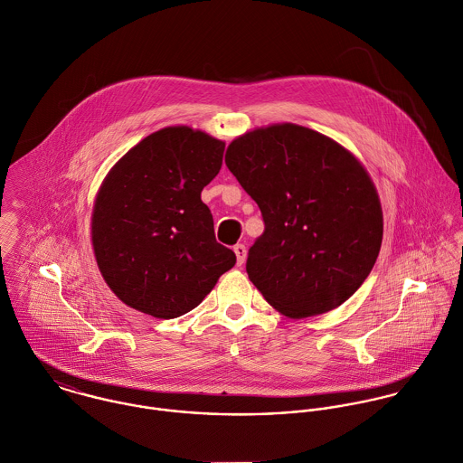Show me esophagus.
<instances>
[{"label": "esophagus", "instance_id": "1", "mask_svg": "<svg viewBox=\"0 0 463 463\" xmlns=\"http://www.w3.org/2000/svg\"><path fill=\"white\" fill-rule=\"evenodd\" d=\"M234 254H236L238 267H241V265L245 263V260H247V247H245V245H241V243L234 245Z\"/></svg>", "mask_w": 463, "mask_h": 463}]
</instances>
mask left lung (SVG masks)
I'll use <instances>...</instances> for the list:
<instances>
[{
    "mask_svg": "<svg viewBox=\"0 0 463 463\" xmlns=\"http://www.w3.org/2000/svg\"><path fill=\"white\" fill-rule=\"evenodd\" d=\"M225 165L265 222L247 274L282 315L327 313L369 278L383 211L367 170L347 148L311 128L276 123L236 137Z\"/></svg>",
    "mask_w": 463,
    "mask_h": 463,
    "instance_id": "8db88e82",
    "label": "left lung"
}]
</instances>
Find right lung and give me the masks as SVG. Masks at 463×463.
I'll list each match as a JSON object with an SVG mask.
<instances>
[{
	"instance_id": "right-lung-1",
	"label": "right lung",
	"mask_w": 463,
	"mask_h": 463,
	"mask_svg": "<svg viewBox=\"0 0 463 463\" xmlns=\"http://www.w3.org/2000/svg\"><path fill=\"white\" fill-rule=\"evenodd\" d=\"M225 143L184 125L139 141L94 200L98 269L127 306L156 318L196 307L236 256L214 238L200 193L222 168Z\"/></svg>"
}]
</instances>
